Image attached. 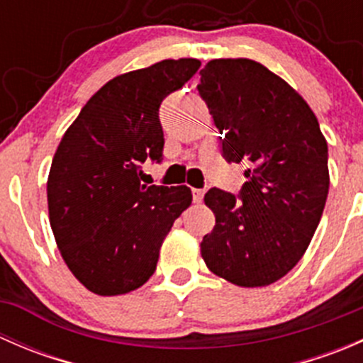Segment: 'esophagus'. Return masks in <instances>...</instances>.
<instances>
[{
	"label": "esophagus",
	"instance_id": "obj_1",
	"mask_svg": "<svg viewBox=\"0 0 363 363\" xmlns=\"http://www.w3.org/2000/svg\"><path fill=\"white\" fill-rule=\"evenodd\" d=\"M203 195H205V191L203 189H193V202L195 203H200L203 200Z\"/></svg>",
	"mask_w": 363,
	"mask_h": 363
}]
</instances>
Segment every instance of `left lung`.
Listing matches in <instances>:
<instances>
[{"label": "left lung", "mask_w": 363, "mask_h": 363, "mask_svg": "<svg viewBox=\"0 0 363 363\" xmlns=\"http://www.w3.org/2000/svg\"><path fill=\"white\" fill-rule=\"evenodd\" d=\"M200 96L223 138V156L250 164L239 200L208 189L216 225L200 244L205 265L242 288L276 283L309 247L327 202L328 147L307 101L247 57L212 60Z\"/></svg>", "instance_id": "left-lung-1"}]
</instances>
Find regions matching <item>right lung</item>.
<instances>
[{
    "label": "right lung",
    "mask_w": 363,
    "mask_h": 363,
    "mask_svg": "<svg viewBox=\"0 0 363 363\" xmlns=\"http://www.w3.org/2000/svg\"><path fill=\"white\" fill-rule=\"evenodd\" d=\"M193 57L121 73L65 131L47 179L54 239L73 276L101 296L124 295L155 274L160 247L191 205L188 186L140 184V164L163 155L158 111L200 68Z\"/></svg>",
    "instance_id": "obj_1"
}]
</instances>
